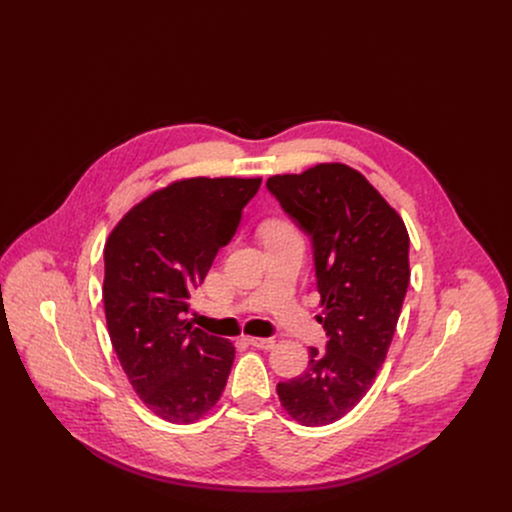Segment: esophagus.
Instances as JSON below:
<instances>
[{
	"label": "esophagus",
	"instance_id": "obj_1",
	"mask_svg": "<svg viewBox=\"0 0 512 512\" xmlns=\"http://www.w3.org/2000/svg\"><path fill=\"white\" fill-rule=\"evenodd\" d=\"M251 346L255 348H261V350H271L275 346V340L273 338H257V336H247L245 338Z\"/></svg>",
	"mask_w": 512,
	"mask_h": 512
}]
</instances>
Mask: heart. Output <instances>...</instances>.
Masks as SVG:
<instances>
[{
  "label": "heart",
  "mask_w": 512,
  "mask_h": 512,
  "mask_svg": "<svg viewBox=\"0 0 512 512\" xmlns=\"http://www.w3.org/2000/svg\"><path fill=\"white\" fill-rule=\"evenodd\" d=\"M285 229H291V227H289V225H285V223H281V221H273V223H269V225H265V227H263V237H265V235H269V233L285 231Z\"/></svg>",
  "instance_id": "b5f03b06"
}]
</instances>
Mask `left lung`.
<instances>
[{
  "label": "left lung",
  "mask_w": 512,
  "mask_h": 512,
  "mask_svg": "<svg viewBox=\"0 0 512 512\" xmlns=\"http://www.w3.org/2000/svg\"><path fill=\"white\" fill-rule=\"evenodd\" d=\"M267 190L312 241L328 336L277 395L296 421L320 427L358 405L387 358L409 287V235L395 208L344 164L271 176Z\"/></svg>",
  "instance_id": "left-lung-1"
}]
</instances>
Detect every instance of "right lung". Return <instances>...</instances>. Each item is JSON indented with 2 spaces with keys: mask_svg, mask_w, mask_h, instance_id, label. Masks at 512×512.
I'll return each mask as SVG.
<instances>
[{
  "mask_svg": "<svg viewBox=\"0 0 512 512\" xmlns=\"http://www.w3.org/2000/svg\"><path fill=\"white\" fill-rule=\"evenodd\" d=\"M259 186L261 178L174 182L133 206L105 245L111 344L133 391L170 423L200 419L225 391L235 346L182 316Z\"/></svg>",
  "mask_w": 512,
  "mask_h": 512,
  "instance_id": "add662e5",
  "label": "right lung"
}]
</instances>
